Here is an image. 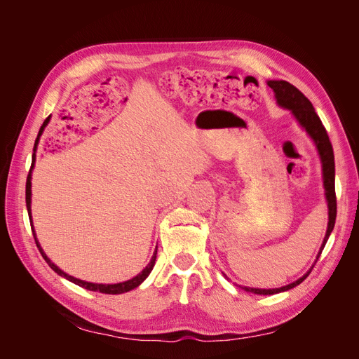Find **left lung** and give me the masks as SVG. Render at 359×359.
Returning <instances> with one entry per match:
<instances>
[{
    "mask_svg": "<svg viewBox=\"0 0 359 359\" xmlns=\"http://www.w3.org/2000/svg\"><path fill=\"white\" fill-rule=\"evenodd\" d=\"M266 83L269 88L274 91L277 104L280 107H283V109L290 111L292 115L295 116L297 123L304 130H306L307 135L311 137L314 145H316L318 154H319V158L322 163V180H323V189H325V199H327V203H328V227H327V233H325V238H323L320 250H319L318 257H316V260H318L325 244H327L328 238L334 229L335 215H337V199H335V186H334L335 163H334L332 145L330 142L328 133H327V130H325L320 118L318 116L316 112H314V107L306 95H304L298 88H295V86L286 81H268ZM311 268H310V271H311ZM310 271H307L306 274L293 281V283H289V285L281 286V287H276V289H259V287H248V286H240V287L247 292L256 293V295H274V293L289 290L292 287L298 286L299 283H302V281L306 280L307 276L310 274Z\"/></svg>",
    "mask_w": 359,
    "mask_h": 359,
    "instance_id": "1",
    "label": "left lung"
}]
</instances>
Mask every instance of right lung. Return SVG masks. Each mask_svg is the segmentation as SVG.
<instances>
[{
  "label": "right lung",
  "mask_w": 359,
  "mask_h": 359,
  "mask_svg": "<svg viewBox=\"0 0 359 359\" xmlns=\"http://www.w3.org/2000/svg\"><path fill=\"white\" fill-rule=\"evenodd\" d=\"M49 119H50V115L45 119V123H43V126L40 127V132H39V136H37V140H36V147H34V149H37V144H39V139H40V136H41V133H43V130H45V127L48 126V123H49ZM34 163H36V158H34V156H32V163H31V169H29V173H28V178H27V189H25V201H27V210H28V215H29V222H31V229H32V235H34V240H36V244H37V248H39V252L41 253V256H43V259L46 260L48 262V265L55 271V273L58 274V276H61V277H64V278H67L69 281H72V283H74V285H78V286H81V287H83V289H88V290H93V292H102V293H109V295H118V293H124V292H128V290H132V289H136L140 283H144V280L149 276V273L151 271H153V268H154V265H156V259H157V248H156V252H154V255H153V257H151V260H149V264L140 271V273L136 276V277H133V278H130V280H127V281H123V283H115V285H102V283H90V281H83V280H79V278H74V277H72V276H69L67 273H64L62 269H60L55 264L52 262V260L46 256V253L43 252V248H41V245H40V243H39V240H37V236H36V231H34V226H32V215H31V172H32V169H34Z\"/></svg>",
  "instance_id": "add662e5"
}]
</instances>
